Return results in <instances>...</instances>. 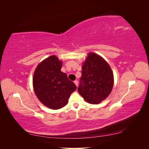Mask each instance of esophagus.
Instances as JSON below:
<instances>
[{
    "mask_svg": "<svg viewBox=\"0 0 149 149\" xmlns=\"http://www.w3.org/2000/svg\"><path fill=\"white\" fill-rule=\"evenodd\" d=\"M74 84H76V86L78 87V81H77V80H75L74 81Z\"/></svg>",
    "mask_w": 149,
    "mask_h": 149,
    "instance_id": "obj_1",
    "label": "esophagus"
}]
</instances>
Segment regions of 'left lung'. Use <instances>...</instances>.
Wrapping results in <instances>:
<instances>
[{"label": "left lung", "mask_w": 149, "mask_h": 149, "mask_svg": "<svg viewBox=\"0 0 149 149\" xmlns=\"http://www.w3.org/2000/svg\"><path fill=\"white\" fill-rule=\"evenodd\" d=\"M78 91L84 100L97 104L108 97L113 88L114 75L110 66L101 56L89 53L82 66Z\"/></svg>", "instance_id": "left-lung-1"}]
</instances>
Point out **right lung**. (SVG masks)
Segmentation results:
<instances>
[{
    "label": "right lung",
    "mask_w": 149,
    "mask_h": 149,
    "mask_svg": "<svg viewBox=\"0 0 149 149\" xmlns=\"http://www.w3.org/2000/svg\"><path fill=\"white\" fill-rule=\"evenodd\" d=\"M61 66L62 61L52 55L38 64L33 74L36 96L43 104L52 109L65 106L71 93L76 89L75 84L61 71Z\"/></svg>",
    "instance_id": "add662e5"
}]
</instances>
